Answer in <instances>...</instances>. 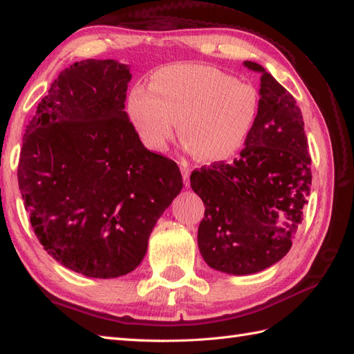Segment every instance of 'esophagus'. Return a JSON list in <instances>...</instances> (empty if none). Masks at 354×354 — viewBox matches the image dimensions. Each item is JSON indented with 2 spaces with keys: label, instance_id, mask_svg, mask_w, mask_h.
<instances>
[{
  "label": "esophagus",
  "instance_id": "esophagus-1",
  "mask_svg": "<svg viewBox=\"0 0 354 354\" xmlns=\"http://www.w3.org/2000/svg\"><path fill=\"white\" fill-rule=\"evenodd\" d=\"M181 173H183V179H184V184L189 185L190 184V175H192V169L187 167L185 164H183L181 167Z\"/></svg>",
  "mask_w": 354,
  "mask_h": 354
}]
</instances>
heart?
<instances>
[{
  "instance_id": "1",
  "label": "heart",
  "mask_w": 354,
  "mask_h": 354,
  "mask_svg": "<svg viewBox=\"0 0 354 354\" xmlns=\"http://www.w3.org/2000/svg\"><path fill=\"white\" fill-rule=\"evenodd\" d=\"M260 109L255 89L231 74L199 64H173L158 70L150 89L135 85L126 112L141 145L161 152L175 135L204 161L237 153L250 137Z\"/></svg>"
}]
</instances>
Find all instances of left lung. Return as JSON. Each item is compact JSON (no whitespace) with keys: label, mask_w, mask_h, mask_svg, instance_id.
<instances>
[{"label":"left lung","mask_w":354,"mask_h":354,"mask_svg":"<svg viewBox=\"0 0 354 354\" xmlns=\"http://www.w3.org/2000/svg\"><path fill=\"white\" fill-rule=\"evenodd\" d=\"M260 109L231 164L194 170L190 185L205 205L198 245L205 263L230 275L260 272L292 246L310 194L309 146L297 102L261 65Z\"/></svg>","instance_id":"obj_1"}]
</instances>
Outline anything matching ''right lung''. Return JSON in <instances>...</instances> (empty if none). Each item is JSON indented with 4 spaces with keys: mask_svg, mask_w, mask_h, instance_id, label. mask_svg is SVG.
<instances>
[{
    "mask_svg": "<svg viewBox=\"0 0 354 354\" xmlns=\"http://www.w3.org/2000/svg\"><path fill=\"white\" fill-rule=\"evenodd\" d=\"M131 66L73 64L53 82L22 138L21 196L44 250L91 278L138 268L150 232L183 190L175 161L141 145L124 112Z\"/></svg>",
    "mask_w": 354,
    "mask_h": 354,
    "instance_id": "add662e5",
    "label": "right lung"
}]
</instances>
